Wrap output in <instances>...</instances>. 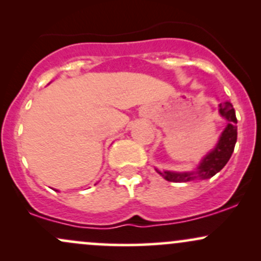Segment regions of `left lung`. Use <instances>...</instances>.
<instances>
[{"mask_svg": "<svg viewBox=\"0 0 261 261\" xmlns=\"http://www.w3.org/2000/svg\"><path fill=\"white\" fill-rule=\"evenodd\" d=\"M218 113L227 120V125L221 134L218 142L214 148L202 158L196 169L191 172H173V170H158L155 172L163 176L166 180L173 182H187L197 179H210L217 174L229 161L234 151L237 142V118L234 108L229 101L221 103Z\"/></svg>", "mask_w": 261, "mask_h": 261, "instance_id": "obj_1", "label": "left lung"}]
</instances>
